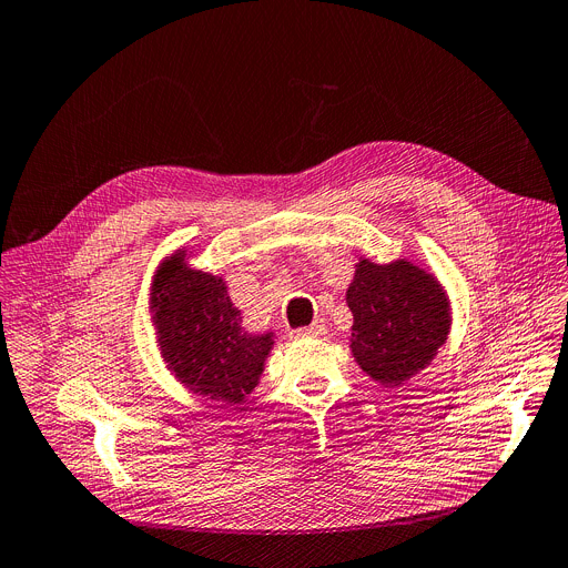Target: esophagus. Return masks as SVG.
<instances>
[{
	"label": "esophagus",
	"instance_id": "obj_1",
	"mask_svg": "<svg viewBox=\"0 0 568 568\" xmlns=\"http://www.w3.org/2000/svg\"><path fill=\"white\" fill-rule=\"evenodd\" d=\"M324 331H326V326H324L322 322H313V324L306 326V328L292 331V337H320V335H324Z\"/></svg>",
	"mask_w": 568,
	"mask_h": 568
}]
</instances>
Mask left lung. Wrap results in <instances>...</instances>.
<instances>
[{
	"instance_id": "8db88e82",
	"label": "left lung",
	"mask_w": 568,
	"mask_h": 568,
	"mask_svg": "<svg viewBox=\"0 0 568 568\" xmlns=\"http://www.w3.org/2000/svg\"><path fill=\"white\" fill-rule=\"evenodd\" d=\"M354 315L349 349L382 386H402L425 369L449 333V301L434 274L408 260L361 257L347 287Z\"/></svg>"
}]
</instances>
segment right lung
Here are the masks:
<instances>
[{"mask_svg": "<svg viewBox=\"0 0 568 568\" xmlns=\"http://www.w3.org/2000/svg\"><path fill=\"white\" fill-rule=\"evenodd\" d=\"M175 251L155 274L150 311L166 367L192 393L242 404L260 384L274 333H248L221 276L189 267Z\"/></svg>", "mask_w": 568, "mask_h": 568, "instance_id": "1", "label": "right lung"}]
</instances>
